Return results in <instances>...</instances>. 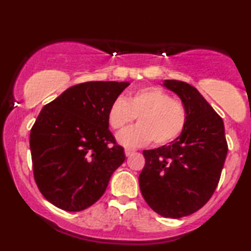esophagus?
<instances>
[{"label":"esophagus","mask_w":251,"mask_h":251,"mask_svg":"<svg viewBox=\"0 0 251 251\" xmlns=\"http://www.w3.org/2000/svg\"><path fill=\"white\" fill-rule=\"evenodd\" d=\"M133 153H135V151H133V150H130V149H126V150H125V154H126V156H130V155H132Z\"/></svg>","instance_id":"1"}]
</instances>
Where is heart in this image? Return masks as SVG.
Listing matches in <instances>:
<instances>
[{"label": "heart", "mask_w": 251, "mask_h": 251, "mask_svg": "<svg viewBox=\"0 0 251 251\" xmlns=\"http://www.w3.org/2000/svg\"><path fill=\"white\" fill-rule=\"evenodd\" d=\"M137 118L138 125L119 133L118 142L128 149L144 146L153 140L156 145L173 142L186 125L187 113L180 101L157 87L133 91L116 98L109 106L107 120L114 130H122Z\"/></svg>", "instance_id": "b5f03b06"}]
</instances>
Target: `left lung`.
Segmentation results:
<instances>
[{
  "label": "left lung",
  "instance_id": "left-lung-1",
  "mask_svg": "<svg viewBox=\"0 0 251 251\" xmlns=\"http://www.w3.org/2000/svg\"><path fill=\"white\" fill-rule=\"evenodd\" d=\"M186 108L185 128L173 142L143 151L145 167L139 187L147 204L168 218L188 216L209 201L227 154L224 122L194 87L164 80Z\"/></svg>",
  "mask_w": 251,
  "mask_h": 251
}]
</instances>
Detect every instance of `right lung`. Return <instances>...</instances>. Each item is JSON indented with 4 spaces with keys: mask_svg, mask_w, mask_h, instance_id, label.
<instances>
[{
    "mask_svg": "<svg viewBox=\"0 0 251 251\" xmlns=\"http://www.w3.org/2000/svg\"><path fill=\"white\" fill-rule=\"evenodd\" d=\"M129 82L90 81L65 90L42 108L30 130L36 185L48 201L81 211L105 193L125 162L108 129L109 106Z\"/></svg>",
    "mask_w": 251,
    "mask_h": 251,
    "instance_id": "obj_1",
    "label": "right lung"
}]
</instances>
